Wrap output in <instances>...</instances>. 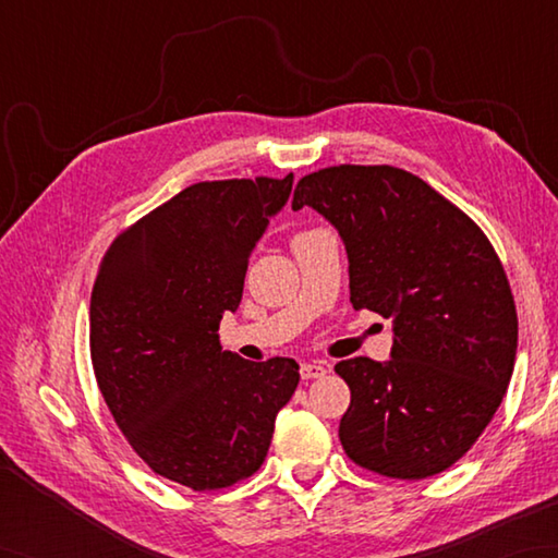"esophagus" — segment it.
<instances>
[{
    "label": "esophagus",
    "instance_id": "obj_1",
    "mask_svg": "<svg viewBox=\"0 0 558 558\" xmlns=\"http://www.w3.org/2000/svg\"><path fill=\"white\" fill-rule=\"evenodd\" d=\"M328 369H326L324 362H304L300 366V374H302L304 381H310V378H322Z\"/></svg>",
    "mask_w": 558,
    "mask_h": 558
}]
</instances>
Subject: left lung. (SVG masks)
<instances>
[{
	"instance_id": "left-lung-1",
	"label": "left lung",
	"mask_w": 558,
	"mask_h": 558,
	"mask_svg": "<svg viewBox=\"0 0 558 558\" xmlns=\"http://www.w3.org/2000/svg\"><path fill=\"white\" fill-rule=\"evenodd\" d=\"M302 206L345 244L354 310L393 318L388 362L336 364L350 386L342 448L386 477L438 475L487 429L513 374L518 314L499 256L465 213L390 165L306 174Z\"/></svg>"
}]
</instances>
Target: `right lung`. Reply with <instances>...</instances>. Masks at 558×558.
Returning <instances> with one entry per match:
<instances>
[{
  "label": "right lung",
  "instance_id": "1",
  "mask_svg": "<svg viewBox=\"0 0 558 558\" xmlns=\"http://www.w3.org/2000/svg\"><path fill=\"white\" fill-rule=\"evenodd\" d=\"M292 180L186 186L117 236L93 286L100 393L146 465L194 492L254 475L300 384L294 360L248 362L218 340Z\"/></svg>",
  "mask_w": 558,
  "mask_h": 558
}]
</instances>
